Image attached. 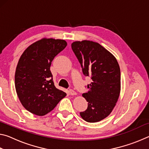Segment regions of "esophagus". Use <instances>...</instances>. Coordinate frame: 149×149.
<instances>
[{
  "mask_svg": "<svg viewBox=\"0 0 149 149\" xmlns=\"http://www.w3.org/2000/svg\"><path fill=\"white\" fill-rule=\"evenodd\" d=\"M69 93L71 95H77L76 92H75L74 91L72 90V89H69Z\"/></svg>",
  "mask_w": 149,
  "mask_h": 149,
  "instance_id": "1",
  "label": "esophagus"
}]
</instances>
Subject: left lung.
I'll return each instance as SVG.
<instances>
[{
	"mask_svg": "<svg viewBox=\"0 0 149 149\" xmlns=\"http://www.w3.org/2000/svg\"><path fill=\"white\" fill-rule=\"evenodd\" d=\"M72 49L80 63L83 74L91 78L88 92L83 97L88 102L80 116L87 122H97L112 112L120 92V69L116 58L97 42L75 41Z\"/></svg>",
	"mask_w": 149,
	"mask_h": 149,
	"instance_id": "8db88e82",
	"label": "left lung"
}]
</instances>
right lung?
Returning <instances> with one entry per match:
<instances>
[{"mask_svg": "<svg viewBox=\"0 0 149 149\" xmlns=\"http://www.w3.org/2000/svg\"><path fill=\"white\" fill-rule=\"evenodd\" d=\"M66 45L64 40L42 39L27 47L20 57L15 87L22 104L32 114H48L66 95L54 86L50 70L54 58Z\"/></svg>", "mask_w": 149, "mask_h": 149, "instance_id": "obj_1", "label": "right lung"}]
</instances>
